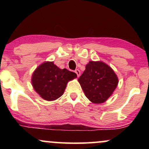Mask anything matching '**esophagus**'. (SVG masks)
I'll list each match as a JSON object with an SVG mask.
<instances>
[{
	"label": "esophagus",
	"instance_id": "1",
	"mask_svg": "<svg viewBox=\"0 0 149 149\" xmlns=\"http://www.w3.org/2000/svg\"><path fill=\"white\" fill-rule=\"evenodd\" d=\"M75 73H76L77 76H78V77H79V76H80V70L76 69V70H75Z\"/></svg>",
	"mask_w": 149,
	"mask_h": 149
}]
</instances>
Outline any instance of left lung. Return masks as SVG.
<instances>
[{
    "instance_id": "1",
    "label": "left lung",
    "mask_w": 149,
    "mask_h": 149,
    "mask_svg": "<svg viewBox=\"0 0 149 149\" xmlns=\"http://www.w3.org/2000/svg\"><path fill=\"white\" fill-rule=\"evenodd\" d=\"M85 96L95 104L106 102L118 83L117 76L102 61H90L78 78Z\"/></svg>"
}]
</instances>
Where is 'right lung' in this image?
I'll use <instances>...</instances> for the list:
<instances>
[{"instance_id":"obj_1","label":"right lung","mask_w":149,"mask_h":149,"mask_svg":"<svg viewBox=\"0 0 149 149\" xmlns=\"http://www.w3.org/2000/svg\"><path fill=\"white\" fill-rule=\"evenodd\" d=\"M75 78H77L76 73L60 69L52 61H47L36 69L31 82L34 90L42 98L53 101L63 95L68 82Z\"/></svg>"}]
</instances>
